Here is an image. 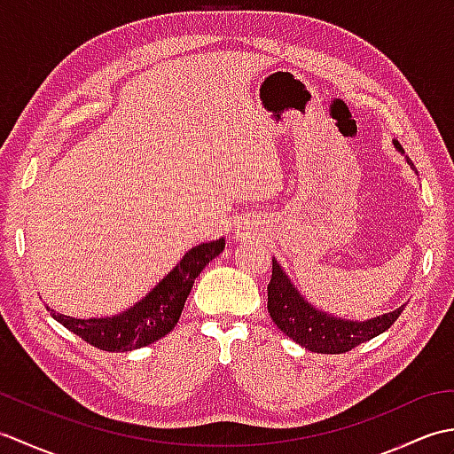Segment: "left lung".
I'll list each match as a JSON object with an SVG mask.
<instances>
[{
  "label": "left lung",
  "instance_id": "obj_1",
  "mask_svg": "<svg viewBox=\"0 0 454 454\" xmlns=\"http://www.w3.org/2000/svg\"><path fill=\"white\" fill-rule=\"evenodd\" d=\"M394 146L403 153L398 140H394ZM408 163L413 168L410 160ZM267 310L271 314V320L277 324L278 330L298 345L306 347L308 351L337 355L351 351L353 347L387 332L403 312V306L366 322L335 317L317 310V308L308 302L291 283L283 267L273 259L271 283L267 285Z\"/></svg>",
  "mask_w": 454,
  "mask_h": 454
}]
</instances>
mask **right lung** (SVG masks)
Returning <instances> with one entry per match:
<instances>
[{
  "mask_svg": "<svg viewBox=\"0 0 454 454\" xmlns=\"http://www.w3.org/2000/svg\"><path fill=\"white\" fill-rule=\"evenodd\" d=\"M226 242L224 238L215 242H205L183 255L181 262L142 298L140 302L130 306L127 312L107 317H80L58 314L46 306L56 322L67 330L80 335L83 341L103 351H132L146 347L168 335L176 324L195 278L200 275L212 259L222 254Z\"/></svg>",
  "mask_w": 454,
  "mask_h": 454,
  "instance_id": "add662e5",
  "label": "right lung"
}]
</instances>
